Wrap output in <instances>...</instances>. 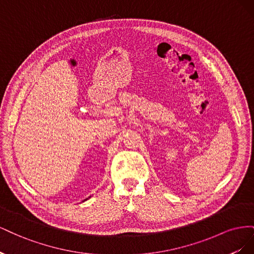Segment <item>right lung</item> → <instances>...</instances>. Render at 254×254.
<instances>
[{
    "instance_id": "right-lung-1",
    "label": "right lung",
    "mask_w": 254,
    "mask_h": 254,
    "mask_svg": "<svg viewBox=\"0 0 254 254\" xmlns=\"http://www.w3.org/2000/svg\"><path fill=\"white\" fill-rule=\"evenodd\" d=\"M89 198H90V197H89ZM86 200H87V199H86Z\"/></svg>"
}]
</instances>
